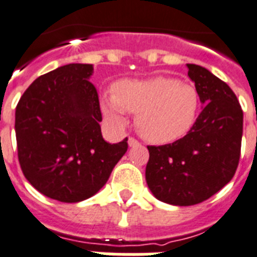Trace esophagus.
Instances as JSON below:
<instances>
[{
	"label": "esophagus",
	"instance_id": "obj_1",
	"mask_svg": "<svg viewBox=\"0 0 257 257\" xmlns=\"http://www.w3.org/2000/svg\"><path fill=\"white\" fill-rule=\"evenodd\" d=\"M128 145H129V147L137 146V145H138V141H137V140H136V138L129 137V140H128Z\"/></svg>",
	"mask_w": 257,
	"mask_h": 257
}]
</instances>
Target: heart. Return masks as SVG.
<instances>
[{"label":"heart","instance_id":"b5f03b06","mask_svg":"<svg viewBox=\"0 0 257 257\" xmlns=\"http://www.w3.org/2000/svg\"><path fill=\"white\" fill-rule=\"evenodd\" d=\"M101 107L116 125L126 122L125 111L137 113L136 126L146 141L169 144L191 131L199 115L200 95L193 84L173 77L120 80L115 93L102 94Z\"/></svg>","mask_w":257,"mask_h":257}]
</instances>
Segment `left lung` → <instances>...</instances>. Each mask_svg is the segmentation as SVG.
<instances>
[{"label":"left lung","instance_id":"obj_1","mask_svg":"<svg viewBox=\"0 0 257 257\" xmlns=\"http://www.w3.org/2000/svg\"><path fill=\"white\" fill-rule=\"evenodd\" d=\"M187 76L203 104L196 122L173 144L147 146V186L156 199L173 206H194L230 182L238 167L243 111L226 82L207 68L187 64Z\"/></svg>","mask_w":257,"mask_h":257}]
</instances>
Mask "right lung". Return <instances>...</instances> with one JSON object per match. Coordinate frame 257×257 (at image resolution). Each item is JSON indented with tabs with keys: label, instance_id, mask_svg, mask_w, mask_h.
Masks as SVG:
<instances>
[{
	"label": "right lung",
	"instance_id": "obj_1",
	"mask_svg": "<svg viewBox=\"0 0 257 257\" xmlns=\"http://www.w3.org/2000/svg\"><path fill=\"white\" fill-rule=\"evenodd\" d=\"M93 64L70 63L40 76L15 111L18 158L36 190L63 203L85 200L101 190L128 150V138L102 137Z\"/></svg>",
	"mask_w": 257,
	"mask_h": 257
}]
</instances>
